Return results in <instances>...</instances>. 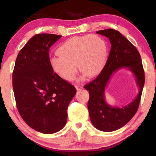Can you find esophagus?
Listing matches in <instances>:
<instances>
[{"mask_svg":"<svg viewBox=\"0 0 156 156\" xmlns=\"http://www.w3.org/2000/svg\"><path fill=\"white\" fill-rule=\"evenodd\" d=\"M75 87H76V89H77V90H81V89H83V86H82V85H76L75 86Z\"/></svg>","mask_w":156,"mask_h":156,"instance_id":"34e87169","label":"esophagus"}]
</instances>
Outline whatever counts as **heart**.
<instances>
[{"label": "heart", "mask_w": 156, "mask_h": 156, "mask_svg": "<svg viewBox=\"0 0 156 156\" xmlns=\"http://www.w3.org/2000/svg\"><path fill=\"white\" fill-rule=\"evenodd\" d=\"M109 46L102 37L96 34L73 36L58 49V54L50 58L53 70L65 80H72L78 68L83 78H94L102 72L106 65Z\"/></svg>", "instance_id": "heart-1"}]
</instances>
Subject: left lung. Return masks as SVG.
<instances>
[{"label":"left lung","instance_id":"left-lung-1","mask_svg":"<svg viewBox=\"0 0 156 156\" xmlns=\"http://www.w3.org/2000/svg\"><path fill=\"white\" fill-rule=\"evenodd\" d=\"M96 33L109 38L112 48L104 69L95 80L86 84L84 89L89 94L87 105L92 125L100 131L111 132L122 127L136 114L144 87V72L138 51L122 34L112 29ZM122 68H126L133 73L139 90L133 101L118 108L107 103L105 89L112 76Z\"/></svg>","mask_w":156,"mask_h":156}]
</instances>
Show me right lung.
<instances>
[{
	"label": "right lung",
	"instance_id": "1",
	"mask_svg": "<svg viewBox=\"0 0 156 156\" xmlns=\"http://www.w3.org/2000/svg\"><path fill=\"white\" fill-rule=\"evenodd\" d=\"M61 36L36 34L18 53L13 72L16 107L23 120L38 132L54 133L64 127L67 107L76 94L72 84L50 65L49 50Z\"/></svg>",
	"mask_w": 156,
	"mask_h": 156
}]
</instances>
